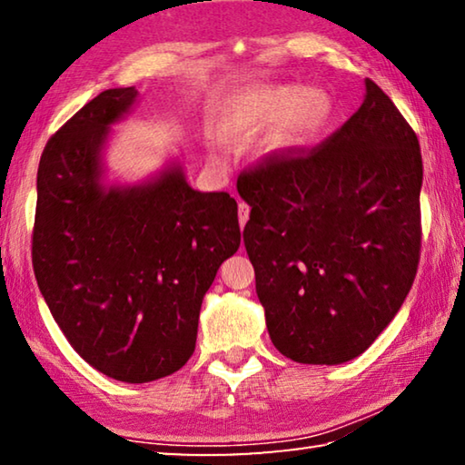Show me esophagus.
<instances>
[{"instance_id": "34e87169", "label": "esophagus", "mask_w": 465, "mask_h": 465, "mask_svg": "<svg viewBox=\"0 0 465 465\" xmlns=\"http://www.w3.org/2000/svg\"><path fill=\"white\" fill-rule=\"evenodd\" d=\"M248 217H250V207H248L246 203H240V204H238V219H240V225H242V227L246 225Z\"/></svg>"}]
</instances>
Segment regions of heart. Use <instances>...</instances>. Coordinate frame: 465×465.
Wrapping results in <instances>:
<instances>
[{
  "mask_svg": "<svg viewBox=\"0 0 465 465\" xmlns=\"http://www.w3.org/2000/svg\"><path fill=\"white\" fill-rule=\"evenodd\" d=\"M334 98L322 88L299 84H254L227 102L222 129L227 139L246 143L272 131L271 149L297 152L316 141L334 119ZM219 147V141H215Z\"/></svg>",
  "mask_w": 465,
  "mask_h": 465,
  "instance_id": "1",
  "label": "heart"
}]
</instances>
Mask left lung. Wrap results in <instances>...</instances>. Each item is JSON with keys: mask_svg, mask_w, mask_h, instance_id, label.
<instances>
[{"mask_svg": "<svg viewBox=\"0 0 465 465\" xmlns=\"http://www.w3.org/2000/svg\"><path fill=\"white\" fill-rule=\"evenodd\" d=\"M420 188L419 139L371 80L324 143L238 178L252 207L243 243L281 355L341 365L388 328L419 266Z\"/></svg>", "mask_w": 465, "mask_h": 465, "instance_id": "8db88e82", "label": "left lung"}]
</instances>
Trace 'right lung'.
<instances>
[{
	"mask_svg": "<svg viewBox=\"0 0 465 465\" xmlns=\"http://www.w3.org/2000/svg\"><path fill=\"white\" fill-rule=\"evenodd\" d=\"M139 92L98 94L38 163L33 266L69 344L124 383L172 375L194 352L203 297L240 248L238 203L199 193L172 160L143 183H108L113 124Z\"/></svg>",
	"mask_w": 465,
	"mask_h": 465,
	"instance_id": "add662e5",
	"label": "right lung"
}]
</instances>
